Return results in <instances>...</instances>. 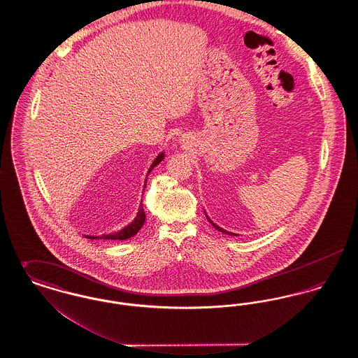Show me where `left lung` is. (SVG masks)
I'll use <instances>...</instances> for the list:
<instances>
[{
  "instance_id": "1",
  "label": "left lung",
  "mask_w": 358,
  "mask_h": 358,
  "mask_svg": "<svg viewBox=\"0 0 358 358\" xmlns=\"http://www.w3.org/2000/svg\"><path fill=\"white\" fill-rule=\"evenodd\" d=\"M205 216H206V219H208V222H210V224H212V225H213V227H215V228H216V229H219V231H220V232H222V234H227V235H231V236H238V235H236V234H234V232H228V231H225V229H222V228H220V227H219V225H216V224H215V222H212V220H210V219H209V217H208V215H206V213H205Z\"/></svg>"
}]
</instances>
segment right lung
I'll list each match as a JSON object with an SVG mask.
<instances>
[{
    "mask_svg": "<svg viewBox=\"0 0 358 358\" xmlns=\"http://www.w3.org/2000/svg\"><path fill=\"white\" fill-rule=\"evenodd\" d=\"M164 157H165V153L164 152H161V153L158 154L157 157H155V159L153 161V164H152V166H150V169L148 171V174H146V180H145V185L143 187H146V182H148V176H149V173L153 171L154 166H157L162 159H164ZM146 220V215H145V210H143V205L141 203L139 205V209H138V213H136V219L133 220V222H130V224H127L124 228H122L120 231L118 232H113V234H108V235H102V236H85L87 238H107V240H126V238H133L136 234H138V231L142 228V225H143V222Z\"/></svg>",
    "mask_w": 358,
    "mask_h": 358,
    "instance_id": "1",
    "label": "right lung"
}]
</instances>
